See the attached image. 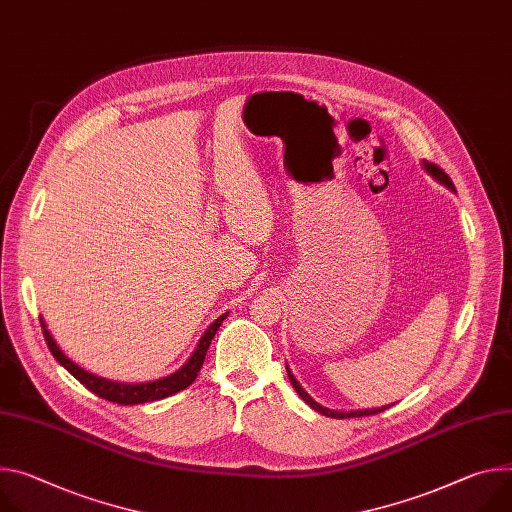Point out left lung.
<instances>
[{
  "label": "left lung",
  "instance_id": "8db88e82",
  "mask_svg": "<svg viewBox=\"0 0 512 512\" xmlns=\"http://www.w3.org/2000/svg\"><path fill=\"white\" fill-rule=\"evenodd\" d=\"M423 167L437 179V181H441L443 185H447L449 190H453L455 192V185H453V181H451V177L439 167V165H435V163H429V161H423ZM288 369V378H290V382H292V386H294V390L298 392V396L310 406V408H314L316 412H320V414H324V416H333V418H355V416H369V414H378V412H382V410H386V408H390V406H382V408H367V410H351V412H337V410H331V408H324V406H320L316 400H312L310 398V394L300 386V382L292 376V371H290V367H286Z\"/></svg>",
  "mask_w": 512,
  "mask_h": 512
}]
</instances>
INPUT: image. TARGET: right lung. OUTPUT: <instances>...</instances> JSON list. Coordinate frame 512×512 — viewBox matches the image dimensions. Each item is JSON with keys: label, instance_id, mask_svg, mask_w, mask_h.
<instances>
[{"label": "right lung", "instance_id": "right-lung-1", "mask_svg": "<svg viewBox=\"0 0 512 512\" xmlns=\"http://www.w3.org/2000/svg\"><path fill=\"white\" fill-rule=\"evenodd\" d=\"M226 318V314L218 316L210 327L206 329V333L202 335L196 351L192 353V357L185 361L175 374L167 376V378H161V380H155V382H147V384H122V382H112V380H106V378H100V376H94L89 374V371H85L83 367H79L77 363H73L61 349L59 345L55 343L53 335L49 333V329H46L44 320L40 318V327H42V333H44V339H46V345H49L53 357L69 371V374L79 380L89 392H94L96 396L100 398H106L110 402H116V404H143V402H153V400H163L167 396H173L181 390L188 388L196 378H198V371L202 369V363L206 359V351L216 335V331L220 329L222 320Z\"/></svg>", "mask_w": 512, "mask_h": 512}]
</instances>
